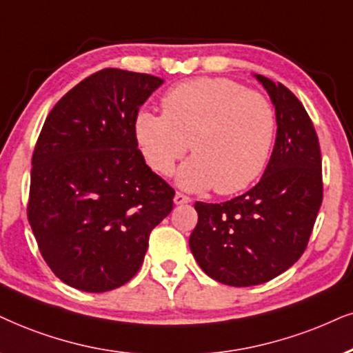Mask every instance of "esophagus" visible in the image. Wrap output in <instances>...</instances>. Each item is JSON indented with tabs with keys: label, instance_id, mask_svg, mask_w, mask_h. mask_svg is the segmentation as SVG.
Wrapping results in <instances>:
<instances>
[{
	"label": "esophagus",
	"instance_id": "1",
	"mask_svg": "<svg viewBox=\"0 0 353 353\" xmlns=\"http://www.w3.org/2000/svg\"><path fill=\"white\" fill-rule=\"evenodd\" d=\"M189 202H190V197H187V195L181 194V192H176V195H174V203L184 205V203H189Z\"/></svg>",
	"mask_w": 353,
	"mask_h": 353
}]
</instances>
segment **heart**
<instances>
[{"mask_svg":"<svg viewBox=\"0 0 353 353\" xmlns=\"http://www.w3.org/2000/svg\"><path fill=\"white\" fill-rule=\"evenodd\" d=\"M275 112L259 92L226 78L190 79L169 89L163 114L141 110L135 138L146 163L169 176L190 145L194 153L177 172L187 190L228 195L246 189L269 161Z\"/></svg>","mask_w":353,"mask_h":353,"instance_id":"obj_1","label":"heart"}]
</instances>
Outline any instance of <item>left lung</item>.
Returning a JSON list of instances; mask_svg holds the SVG:
<instances>
[{
	"instance_id": "obj_1",
	"label": "left lung",
	"mask_w": 353,
	"mask_h": 353,
	"mask_svg": "<svg viewBox=\"0 0 353 353\" xmlns=\"http://www.w3.org/2000/svg\"><path fill=\"white\" fill-rule=\"evenodd\" d=\"M275 107L276 137L261 181L223 203H195L190 251L205 274L230 287L265 283L305 252L321 202V150L310 115L283 84L254 74Z\"/></svg>"
}]
</instances>
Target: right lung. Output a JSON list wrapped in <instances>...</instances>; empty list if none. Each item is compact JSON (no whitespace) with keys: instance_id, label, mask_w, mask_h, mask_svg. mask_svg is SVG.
<instances>
[{"instance_id":"obj_1","label":"right lung","mask_w":353,"mask_h":353,"mask_svg":"<svg viewBox=\"0 0 353 353\" xmlns=\"http://www.w3.org/2000/svg\"><path fill=\"white\" fill-rule=\"evenodd\" d=\"M164 83L105 68L61 97L32 156L28 216L40 254L61 282L89 293L140 270L151 230L174 189L146 166L135 138L140 107Z\"/></svg>"}]
</instances>
